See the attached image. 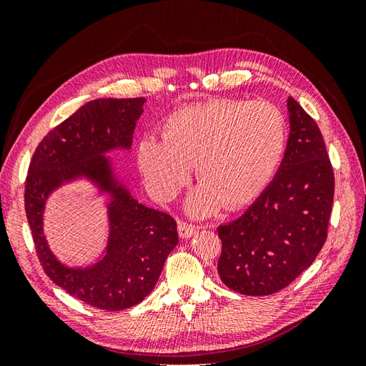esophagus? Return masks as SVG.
<instances>
[{"mask_svg": "<svg viewBox=\"0 0 366 366\" xmlns=\"http://www.w3.org/2000/svg\"><path fill=\"white\" fill-rule=\"evenodd\" d=\"M195 232H197L195 226L187 224V223H184V221H179V235H180V238H183V239L191 238V237L195 235Z\"/></svg>", "mask_w": 366, "mask_h": 366, "instance_id": "1", "label": "esophagus"}]
</instances>
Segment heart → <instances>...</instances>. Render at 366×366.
Returning <instances> with one entry per match:
<instances>
[{
    "label": "heart",
    "instance_id": "b5f03b06",
    "mask_svg": "<svg viewBox=\"0 0 366 366\" xmlns=\"http://www.w3.org/2000/svg\"><path fill=\"white\" fill-rule=\"evenodd\" d=\"M287 142L285 120L274 105L214 99L171 114L164 137L145 136L137 145V164L149 192L171 200L197 166L202 183L187 197L194 217L223 206L252 203L270 182Z\"/></svg>",
    "mask_w": 366,
    "mask_h": 366
}]
</instances>
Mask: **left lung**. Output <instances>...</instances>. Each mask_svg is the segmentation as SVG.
Here are the masks:
<instances>
[{"label":"left lung","instance_id":"8db88e82","mask_svg":"<svg viewBox=\"0 0 366 366\" xmlns=\"http://www.w3.org/2000/svg\"><path fill=\"white\" fill-rule=\"evenodd\" d=\"M290 132L270 184L244 215L219 226L218 274L230 290L267 296L316 259L327 239L335 175L316 122L287 99Z\"/></svg>","mask_w":366,"mask_h":366}]
</instances>
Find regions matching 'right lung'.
Wrapping results in <instances>:
<instances>
[{"mask_svg": "<svg viewBox=\"0 0 366 366\" xmlns=\"http://www.w3.org/2000/svg\"><path fill=\"white\" fill-rule=\"evenodd\" d=\"M147 99H96L42 139L26 180V214L49 278L79 301L119 312L142 302L156 287L179 242L175 219L139 203L109 152L129 151ZM86 181L104 197L109 238L90 264L70 266L51 250L43 232L48 198L61 187Z\"/></svg>", "mask_w": 366, "mask_h": 366, "instance_id": "add662e5", "label": "right lung"}]
</instances>
